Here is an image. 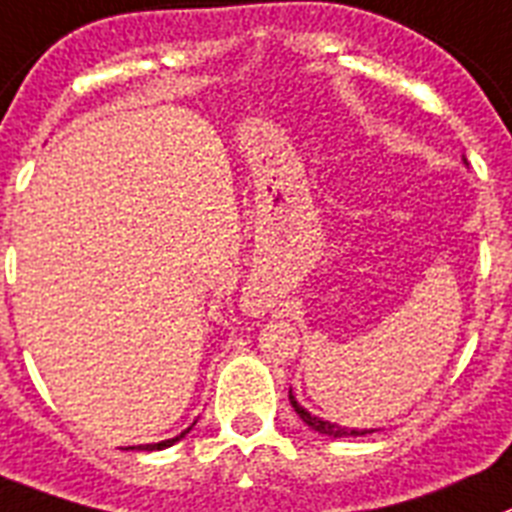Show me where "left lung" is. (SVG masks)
Masks as SVG:
<instances>
[{
  "label": "left lung",
  "mask_w": 512,
  "mask_h": 512,
  "mask_svg": "<svg viewBox=\"0 0 512 512\" xmlns=\"http://www.w3.org/2000/svg\"><path fill=\"white\" fill-rule=\"evenodd\" d=\"M290 405H293V408H295V413H298V416L303 418V424H308V426H311V429H314V432H319V434H327V437H335V439H340V437H358V434H371V432H377V429H348V426H340V424H329V421H324V418H319V416H311V413H308L306 408H303V405L298 403V400H295L293 390H290Z\"/></svg>",
  "instance_id": "8db88e82"
}]
</instances>
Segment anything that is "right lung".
Masks as SVG:
<instances>
[{
    "label": "right lung",
    "mask_w": 512,
    "mask_h": 512,
    "mask_svg": "<svg viewBox=\"0 0 512 512\" xmlns=\"http://www.w3.org/2000/svg\"><path fill=\"white\" fill-rule=\"evenodd\" d=\"M190 432V426L188 429H185L183 434H177V437H172V439H164V442H154V445H138V447H128V450H164V447H170V445H175V442H180V439L185 437V434Z\"/></svg>",
    "instance_id": "right-lung-1"
}]
</instances>
